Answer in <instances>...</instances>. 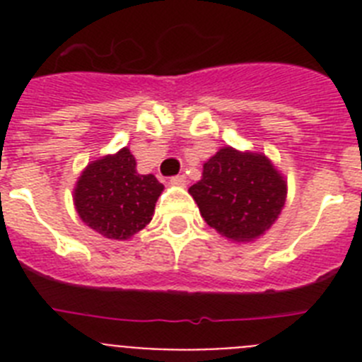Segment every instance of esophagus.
<instances>
[{
	"label": "esophagus",
	"mask_w": 362,
	"mask_h": 362,
	"mask_svg": "<svg viewBox=\"0 0 362 362\" xmlns=\"http://www.w3.org/2000/svg\"><path fill=\"white\" fill-rule=\"evenodd\" d=\"M170 183L175 185V187H185V185H187V177H185L183 174L174 175V177L170 179Z\"/></svg>",
	"instance_id": "obj_1"
}]
</instances>
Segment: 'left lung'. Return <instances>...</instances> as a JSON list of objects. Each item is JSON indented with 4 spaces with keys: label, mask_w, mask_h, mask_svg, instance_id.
<instances>
[{
    "label": "left lung",
    "mask_w": 362,
    "mask_h": 362,
    "mask_svg": "<svg viewBox=\"0 0 362 362\" xmlns=\"http://www.w3.org/2000/svg\"><path fill=\"white\" fill-rule=\"evenodd\" d=\"M206 225L235 243L261 238L279 217L286 181L263 153L223 146L188 188Z\"/></svg>",
    "instance_id": "obj_1"
}]
</instances>
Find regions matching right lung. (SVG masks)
Instances as JSON below:
<instances>
[{"label": "right lung", "instance_id": "add662e5", "mask_svg": "<svg viewBox=\"0 0 362 362\" xmlns=\"http://www.w3.org/2000/svg\"><path fill=\"white\" fill-rule=\"evenodd\" d=\"M163 188L152 174H137L136 159L124 146L86 166L74 188V204L86 226L124 241L152 221Z\"/></svg>", "mask_w": 362, "mask_h": 362}]
</instances>
